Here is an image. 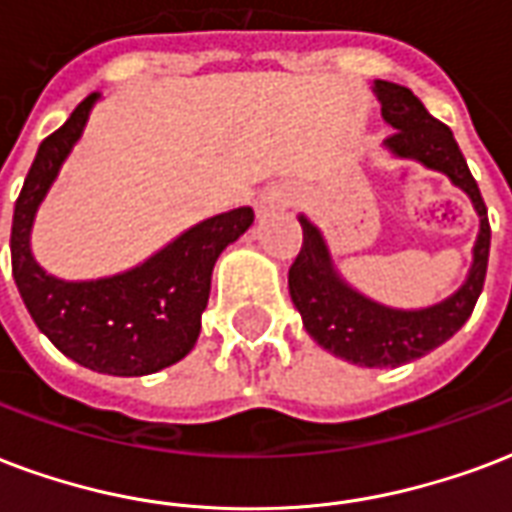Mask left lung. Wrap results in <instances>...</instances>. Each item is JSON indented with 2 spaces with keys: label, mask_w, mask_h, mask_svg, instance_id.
<instances>
[{
  "label": "left lung",
  "mask_w": 512,
  "mask_h": 512,
  "mask_svg": "<svg viewBox=\"0 0 512 512\" xmlns=\"http://www.w3.org/2000/svg\"><path fill=\"white\" fill-rule=\"evenodd\" d=\"M374 86L380 94L382 116L393 124L388 146L399 157H412L429 168L448 173L453 184L464 189L478 208L480 236L467 285L445 304L431 306L423 312H396L372 304L363 295L352 293L333 274L331 257L320 230L301 217L304 244L290 266L287 287L295 309L301 312L306 331L336 358L358 366H401L448 342L469 320L486 282L491 225H488V208L480 195L478 181L472 179L467 160L448 124L434 119L407 86L391 81H377Z\"/></svg>",
  "instance_id": "1"
}]
</instances>
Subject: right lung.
I'll list each match as a JSON object with an SVG mask.
<instances>
[{
    "instance_id": "1",
    "label": "right lung",
    "mask_w": 512,
    "mask_h": 512,
    "mask_svg": "<svg viewBox=\"0 0 512 512\" xmlns=\"http://www.w3.org/2000/svg\"><path fill=\"white\" fill-rule=\"evenodd\" d=\"M97 97L100 94H89L37 149L15 200L10 230L13 279L37 328L67 358L92 372L140 377L173 366L195 347L214 263L222 249L252 225L255 211L244 206L206 219L143 266L111 279L62 282L45 274L29 252L34 211L81 138Z\"/></svg>"
}]
</instances>
